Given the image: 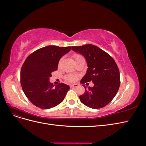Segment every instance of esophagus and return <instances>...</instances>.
<instances>
[{
  "label": "esophagus",
  "instance_id": "1",
  "mask_svg": "<svg viewBox=\"0 0 146 146\" xmlns=\"http://www.w3.org/2000/svg\"><path fill=\"white\" fill-rule=\"evenodd\" d=\"M78 86H79L78 84H74V85H70V87H71V88H77V87H78Z\"/></svg>",
  "mask_w": 146,
  "mask_h": 146
}]
</instances>
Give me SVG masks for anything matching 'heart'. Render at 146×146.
I'll use <instances>...</instances> for the list:
<instances>
[{"instance_id": "b5f03b06", "label": "heart", "mask_w": 146, "mask_h": 146, "mask_svg": "<svg viewBox=\"0 0 146 146\" xmlns=\"http://www.w3.org/2000/svg\"><path fill=\"white\" fill-rule=\"evenodd\" d=\"M74 59L75 60H78L79 58H83V57L80 55H77V54H76L74 55ZM77 79V77L76 76H74V75H70V76H68L67 77V80L69 82H75L76 81Z\"/></svg>"}]
</instances>
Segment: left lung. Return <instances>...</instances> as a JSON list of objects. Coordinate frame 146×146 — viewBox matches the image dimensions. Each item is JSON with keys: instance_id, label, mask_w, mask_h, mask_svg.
<instances>
[{"instance_id": "obj_1", "label": "left lung", "mask_w": 146, "mask_h": 146, "mask_svg": "<svg viewBox=\"0 0 146 146\" xmlns=\"http://www.w3.org/2000/svg\"><path fill=\"white\" fill-rule=\"evenodd\" d=\"M74 52L85 57L88 69L80 81L83 84L92 81L93 87H88L79 96L87 107L99 109L108 105L115 97L120 86V73L112 57L94 45L86 44L71 47Z\"/></svg>"}]
</instances>
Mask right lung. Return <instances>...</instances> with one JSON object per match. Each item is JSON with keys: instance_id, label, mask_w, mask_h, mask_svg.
<instances>
[{"instance_id": "1", "label": "right lung", "mask_w": 146, "mask_h": 146, "mask_svg": "<svg viewBox=\"0 0 146 146\" xmlns=\"http://www.w3.org/2000/svg\"><path fill=\"white\" fill-rule=\"evenodd\" d=\"M70 49V47L48 46L25 60L21 70V84L26 97L37 107L49 109L64 100L69 86L61 83L54 87L49 78L58 69L60 58Z\"/></svg>"}]
</instances>
